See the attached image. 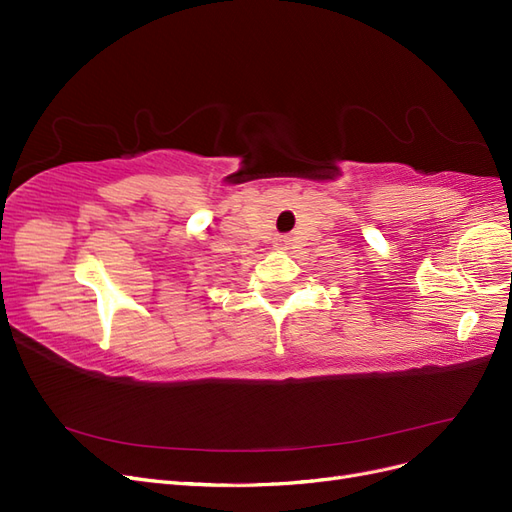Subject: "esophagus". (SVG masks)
<instances>
[{
  "label": "esophagus",
  "instance_id": "esophagus-1",
  "mask_svg": "<svg viewBox=\"0 0 512 512\" xmlns=\"http://www.w3.org/2000/svg\"><path fill=\"white\" fill-rule=\"evenodd\" d=\"M273 245H275V250H288L290 239H288L286 235H277V237L273 239Z\"/></svg>",
  "mask_w": 512,
  "mask_h": 512
}]
</instances>
